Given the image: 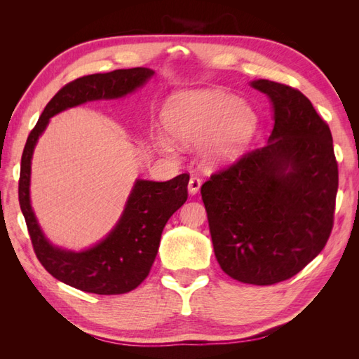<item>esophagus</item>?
Segmentation results:
<instances>
[{
  "label": "esophagus",
  "instance_id": "34e87169",
  "mask_svg": "<svg viewBox=\"0 0 359 359\" xmlns=\"http://www.w3.org/2000/svg\"><path fill=\"white\" fill-rule=\"evenodd\" d=\"M201 186H202V180L199 177H196V175H191L190 181H189V191L191 194H196L199 191Z\"/></svg>",
  "mask_w": 359,
  "mask_h": 359
}]
</instances>
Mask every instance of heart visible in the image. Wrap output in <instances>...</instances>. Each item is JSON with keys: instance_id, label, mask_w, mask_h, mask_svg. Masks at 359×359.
<instances>
[{"instance_id": "1", "label": "heart", "mask_w": 359, "mask_h": 359, "mask_svg": "<svg viewBox=\"0 0 359 359\" xmlns=\"http://www.w3.org/2000/svg\"><path fill=\"white\" fill-rule=\"evenodd\" d=\"M165 126L181 142L199 139L203 160L215 166L238 156L253 132L255 116L233 94L196 90L173 97L166 107ZM157 145L166 154L175 151V142L166 135L158 136Z\"/></svg>"}]
</instances>
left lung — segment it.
Returning <instances> with one entry per match:
<instances>
[{
	"mask_svg": "<svg viewBox=\"0 0 359 359\" xmlns=\"http://www.w3.org/2000/svg\"><path fill=\"white\" fill-rule=\"evenodd\" d=\"M274 109L268 144L215 170L201 187L224 273L269 286L297 276L327 244L339 189L331 130L299 90L252 82Z\"/></svg>",
	"mask_w": 359,
	"mask_h": 359,
	"instance_id": "1",
	"label": "left lung"
}]
</instances>
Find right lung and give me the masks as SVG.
I'll list each match as a JSON object with an SVG mask.
<instances>
[{
    "label": "right lung",
    "instance_id": "1",
    "mask_svg": "<svg viewBox=\"0 0 359 359\" xmlns=\"http://www.w3.org/2000/svg\"><path fill=\"white\" fill-rule=\"evenodd\" d=\"M154 74L145 67L119 69L82 76L52 97L31 130L20 158L19 205L25 217L32 248L48 273L72 287L97 295H119L136 289L148 277L158 252L163 227L189 198V173L165 182L137 180L121 220L107 238L86 252L52 247L43 236L29 205L32 149L55 114L88 100L115 99L135 91Z\"/></svg>",
    "mask_w": 359,
    "mask_h": 359
}]
</instances>
